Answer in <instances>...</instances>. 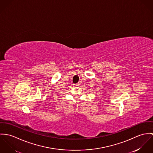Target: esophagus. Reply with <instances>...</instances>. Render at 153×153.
<instances>
[{
  "label": "esophagus",
  "mask_w": 153,
  "mask_h": 153,
  "mask_svg": "<svg viewBox=\"0 0 153 153\" xmlns=\"http://www.w3.org/2000/svg\"><path fill=\"white\" fill-rule=\"evenodd\" d=\"M74 86H77V85H79V83H77V84H74Z\"/></svg>",
  "instance_id": "1"
}]
</instances>
